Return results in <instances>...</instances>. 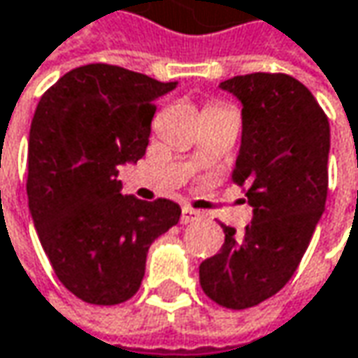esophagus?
Returning a JSON list of instances; mask_svg holds the SVG:
<instances>
[{"instance_id": "esophagus-1", "label": "esophagus", "mask_w": 358, "mask_h": 358, "mask_svg": "<svg viewBox=\"0 0 358 358\" xmlns=\"http://www.w3.org/2000/svg\"><path fill=\"white\" fill-rule=\"evenodd\" d=\"M200 217H202V215H200L199 210H194V208H190V206H184V208H182V215H180V222H182V224H188V222L199 221Z\"/></svg>"}]
</instances>
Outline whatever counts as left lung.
I'll use <instances>...</instances> for the list:
<instances>
[{
    "label": "left lung",
    "mask_w": 358,
    "mask_h": 358,
    "mask_svg": "<svg viewBox=\"0 0 358 358\" xmlns=\"http://www.w3.org/2000/svg\"><path fill=\"white\" fill-rule=\"evenodd\" d=\"M241 101V148L233 182L253 206L237 235L221 224V251L200 263V285L219 306L245 310L284 287L304 257L328 194L330 125L289 74L253 73L221 83Z\"/></svg>",
    "instance_id": "1"
}]
</instances>
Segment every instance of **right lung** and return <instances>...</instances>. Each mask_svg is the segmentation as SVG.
I'll return each mask as SVG.
<instances>
[{
  "label": "right lung",
  "mask_w": 358,
  "mask_h": 358,
  "mask_svg": "<svg viewBox=\"0 0 358 358\" xmlns=\"http://www.w3.org/2000/svg\"><path fill=\"white\" fill-rule=\"evenodd\" d=\"M176 89L113 64H87L42 95L28 141V204L56 278L87 304L141 285L150 245L180 221L176 202L121 194L119 166L150 143L156 101Z\"/></svg>",
  "instance_id": "right-lung-1"
}]
</instances>
